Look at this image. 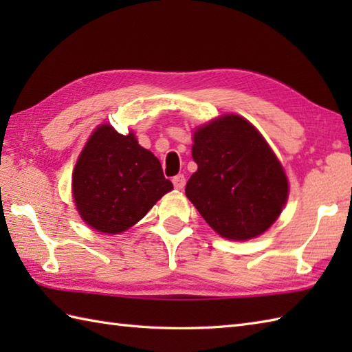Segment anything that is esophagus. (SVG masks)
<instances>
[{"instance_id": "esophagus-1", "label": "esophagus", "mask_w": 352, "mask_h": 352, "mask_svg": "<svg viewBox=\"0 0 352 352\" xmlns=\"http://www.w3.org/2000/svg\"><path fill=\"white\" fill-rule=\"evenodd\" d=\"M172 183H174V188L177 190H182L184 188V184H186V178H184L183 174H178V175L172 178Z\"/></svg>"}]
</instances>
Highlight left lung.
I'll return each mask as SVG.
<instances>
[{
  "label": "left lung",
  "mask_w": 352,
  "mask_h": 352,
  "mask_svg": "<svg viewBox=\"0 0 352 352\" xmlns=\"http://www.w3.org/2000/svg\"><path fill=\"white\" fill-rule=\"evenodd\" d=\"M198 164L186 197L216 233L248 241L272 226L289 197L281 163L251 122L223 115L193 133Z\"/></svg>",
  "instance_id": "8db88e82"
}]
</instances>
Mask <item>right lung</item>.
<instances>
[{
	"label": "right lung",
	"instance_id": "right-lung-1",
	"mask_svg": "<svg viewBox=\"0 0 352 352\" xmlns=\"http://www.w3.org/2000/svg\"><path fill=\"white\" fill-rule=\"evenodd\" d=\"M172 189L159 159L138 144L134 133L124 136L109 124L92 133L72 174L81 219L106 234L133 227Z\"/></svg>",
	"mask_w": 352,
	"mask_h": 352
}]
</instances>
